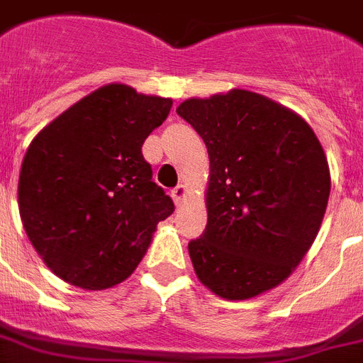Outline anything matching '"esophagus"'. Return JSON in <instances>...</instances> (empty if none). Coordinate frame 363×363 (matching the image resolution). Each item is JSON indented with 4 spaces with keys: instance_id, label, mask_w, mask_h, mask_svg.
<instances>
[{
    "instance_id": "obj_1",
    "label": "esophagus",
    "mask_w": 363,
    "mask_h": 363,
    "mask_svg": "<svg viewBox=\"0 0 363 363\" xmlns=\"http://www.w3.org/2000/svg\"><path fill=\"white\" fill-rule=\"evenodd\" d=\"M186 196H188V188L184 186V184H179V186L173 188L172 190V197L177 205H182V203H184V199H186Z\"/></svg>"
}]
</instances>
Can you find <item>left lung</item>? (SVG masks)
Wrapping results in <instances>:
<instances>
[{
	"label": "left lung",
	"instance_id": "8db88e82",
	"mask_svg": "<svg viewBox=\"0 0 363 363\" xmlns=\"http://www.w3.org/2000/svg\"><path fill=\"white\" fill-rule=\"evenodd\" d=\"M210 158L208 223L188 243L197 279L221 299L273 290L299 266L321 227L330 169L297 112L234 88L177 106Z\"/></svg>",
	"mask_w": 363,
	"mask_h": 363
}]
</instances>
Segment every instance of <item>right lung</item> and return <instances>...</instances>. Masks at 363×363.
I'll return each instance as SVG.
<instances>
[{"mask_svg":"<svg viewBox=\"0 0 363 363\" xmlns=\"http://www.w3.org/2000/svg\"><path fill=\"white\" fill-rule=\"evenodd\" d=\"M173 101L111 83L33 138L20 169L27 238L55 275L106 290L133 275L173 201L153 182L142 145Z\"/></svg>","mask_w":363,"mask_h":363,"instance_id":"add662e5","label":"right lung"}]
</instances>
